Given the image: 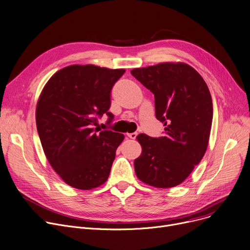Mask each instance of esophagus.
Listing matches in <instances>:
<instances>
[{
  "instance_id": "1",
  "label": "esophagus",
  "mask_w": 250,
  "mask_h": 250,
  "mask_svg": "<svg viewBox=\"0 0 250 250\" xmlns=\"http://www.w3.org/2000/svg\"><path fill=\"white\" fill-rule=\"evenodd\" d=\"M137 135H138V133H137V132H134V133H127V136H128L129 138H131V139H135V138L137 137Z\"/></svg>"
}]
</instances>
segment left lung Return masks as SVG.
I'll return each mask as SVG.
<instances>
[{
  "label": "left lung",
  "instance_id": "left-lung-1",
  "mask_svg": "<svg viewBox=\"0 0 250 250\" xmlns=\"http://www.w3.org/2000/svg\"><path fill=\"white\" fill-rule=\"evenodd\" d=\"M131 74L155 97V115L164 135L139 134L141 155L134 160L138 179L156 188L181 184L207 149L213 117L212 99L200 74L185 63L136 68Z\"/></svg>",
  "mask_w": 250,
  "mask_h": 250
}]
</instances>
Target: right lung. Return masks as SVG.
<instances>
[{"label": "right lung", "mask_w": 250, "mask_h": 250, "mask_svg": "<svg viewBox=\"0 0 250 250\" xmlns=\"http://www.w3.org/2000/svg\"><path fill=\"white\" fill-rule=\"evenodd\" d=\"M125 73L95 65H71L56 72L36 107V124L45 155L68 185L90 190L104 184L123 134L98 133L97 117L113 114L111 90Z\"/></svg>", "instance_id": "obj_1"}]
</instances>
